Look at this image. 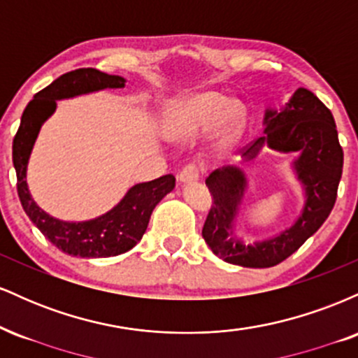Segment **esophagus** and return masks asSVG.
Segmentation results:
<instances>
[{
    "instance_id": "1",
    "label": "esophagus",
    "mask_w": 358,
    "mask_h": 358,
    "mask_svg": "<svg viewBox=\"0 0 358 358\" xmlns=\"http://www.w3.org/2000/svg\"><path fill=\"white\" fill-rule=\"evenodd\" d=\"M200 178V171L196 166H185L182 171L178 173V182L180 183H192V182H196V180Z\"/></svg>"
}]
</instances>
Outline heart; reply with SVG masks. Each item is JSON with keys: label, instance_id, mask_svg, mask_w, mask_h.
Masks as SVG:
<instances>
[{"label": "heart", "instance_id": "1", "mask_svg": "<svg viewBox=\"0 0 358 358\" xmlns=\"http://www.w3.org/2000/svg\"><path fill=\"white\" fill-rule=\"evenodd\" d=\"M217 123V138L220 145H229L239 136L245 124V108L237 101H229L219 92H200L176 106L166 124L168 136L180 141L195 138Z\"/></svg>", "mask_w": 358, "mask_h": 358}]
</instances>
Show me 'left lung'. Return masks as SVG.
<instances>
[{
	"instance_id": "1",
	"label": "left lung",
	"mask_w": 358,
	"mask_h": 358,
	"mask_svg": "<svg viewBox=\"0 0 358 358\" xmlns=\"http://www.w3.org/2000/svg\"><path fill=\"white\" fill-rule=\"evenodd\" d=\"M262 136L242 155V162L256 159L262 148L294 153L291 171L303 192V205L289 227L268 239L245 242L237 234L241 205L249 180L237 165L213 170L205 180L213 205L202 236L217 257L242 268H271L305 244L328 219L342 178L343 151L330 109L311 90L299 87L281 108H268L262 119Z\"/></svg>"
}]
</instances>
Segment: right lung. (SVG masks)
<instances>
[{
    "mask_svg": "<svg viewBox=\"0 0 358 358\" xmlns=\"http://www.w3.org/2000/svg\"><path fill=\"white\" fill-rule=\"evenodd\" d=\"M124 85V77L109 76L96 69H79L64 73L28 102L18 133L13 139V166L18 178V196L23 210L38 231L69 256L110 257L133 249L146 232L153 208L175 188L173 175L136 183L109 212L82 222L55 219L38 207L31 196L27 183L28 162L43 122L55 113L57 101L72 99L106 89H122Z\"/></svg>",
    "mask_w": 358,
    "mask_h": 358,
    "instance_id": "right-lung-1",
    "label": "right lung"
}]
</instances>
